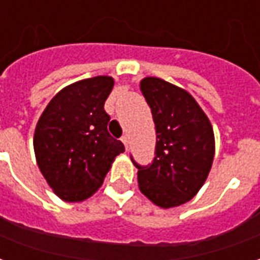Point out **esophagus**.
<instances>
[{
  "label": "esophagus",
  "instance_id": "1",
  "mask_svg": "<svg viewBox=\"0 0 260 260\" xmlns=\"http://www.w3.org/2000/svg\"><path fill=\"white\" fill-rule=\"evenodd\" d=\"M121 142H122V143H124V146L128 149V143H129V142H128V136L126 135L122 136V138H121Z\"/></svg>",
  "mask_w": 260,
  "mask_h": 260
}]
</instances>
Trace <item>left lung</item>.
Here are the masks:
<instances>
[{"label":"left lung","instance_id":"1","mask_svg":"<svg viewBox=\"0 0 260 260\" xmlns=\"http://www.w3.org/2000/svg\"><path fill=\"white\" fill-rule=\"evenodd\" d=\"M141 91L156 125V156L138 167L139 189L154 205L170 209L199 192L212 169L214 134L205 111L182 87L147 76Z\"/></svg>","mask_w":260,"mask_h":260}]
</instances>
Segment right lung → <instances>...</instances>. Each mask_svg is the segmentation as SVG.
Returning a JSON list of instances; mask_svg holds the SVG:
<instances>
[{
  "label": "right lung",
  "instance_id": "1",
  "mask_svg": "<svg viewBox=\"0 0 260 260\" xmlns=\"http://www.w3.org/2000/svg\"><path fill=\"white\" fill-rule=\"evenodd\" d=\"M111 76H94L65 86L37 121L33 147L43 177L59 199L82 202L102 186L124 145L108 134L104 103Z\"/></svg>",
  "mask_w": 260,
  "mask_h": 260
}]
</instances>
